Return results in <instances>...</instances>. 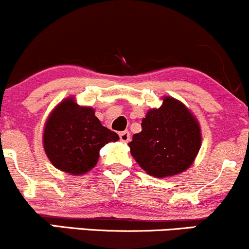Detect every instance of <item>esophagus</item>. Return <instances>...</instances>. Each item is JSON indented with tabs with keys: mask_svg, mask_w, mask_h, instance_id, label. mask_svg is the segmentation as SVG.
Segmentation results:
<instances>
[{
	"mask_svg": "<svg viewBox=\"0 0 249 249\" xmlns=\"http://www.w3.org/2000/svg\"><path fill=\"white\" fill-rule=\"evenodd\" d=\"M119 138H121V142H128L130 141V133L127 132V131H123V132L119 133Z\"/></svg>",
	"mask_w": 249,
	"mask_h": 249,
	"instance_id": "esophagus-1",
	"label": "esophagus"
}]
</instances>
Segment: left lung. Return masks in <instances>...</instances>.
Returning a JSON list of instances; mask_svg holds the SVG:
<instances>
[{
  "instance_id": "obj_1",
  "label": "left lung",
  "mask_w": 249,
  "mask_h": 249,
  "mask_svg": "<svg viewBox=\"0 0 249 249\" xmlns=\"http://www.w3.org/2000/svg\"><path fill=\"white\" fill-rule=\"evenodd\" d=\"M201 139V128L192 111L178 99L164 96L160 107L147 111L142 132L133 134L128 147L145 172L165 178L191 167Z\"/></svg>"
}]
</instances>
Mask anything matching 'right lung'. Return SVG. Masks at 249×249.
Instances as JSON below:
<instances>
[{
	"label": "right lung",
	"mask_w": 249,
	"mask_h": 249,
	"mask_svg": "<svg viewBox=\"0 0 249 249\" xmlns=\"http://www.w3.org/2000/svg\"><path fill=\"white\" fill-rule=\"evenodd\" d=\"M118 139V134L103 126L95 108L81 107L75 97H68L45 122L43 147L57 170L82 176L96 166L99 150Z\"/></svg>",
	"instance_id": "add662e5"
}]
</instances>
